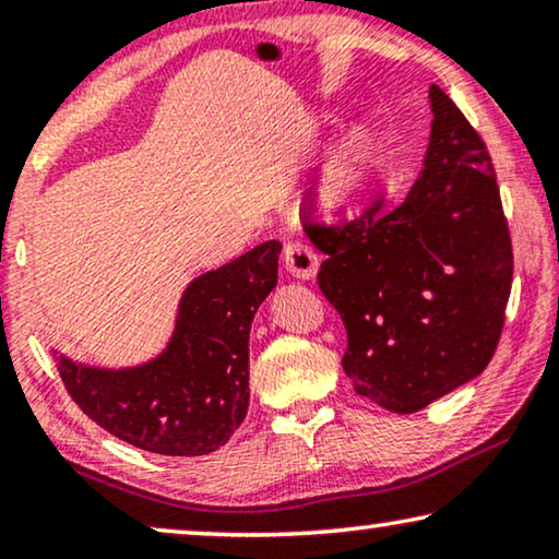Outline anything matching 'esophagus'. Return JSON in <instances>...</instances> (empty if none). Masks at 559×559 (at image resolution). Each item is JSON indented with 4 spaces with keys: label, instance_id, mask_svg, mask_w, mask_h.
<instances>
[{
    "label": "esophagus",
    "instance_id": "34e87169",
    "mask_svg": "<svg viewBox=\"0 0 559 559\" xmlns=\"http://www.w3.org/2000/svg\"><path fill=\"white\" fill-rule=\"evenodd\" d=\"M283 263H286V271L296 278H313L319 271V255L317 250L311 248L309 240L296 238L288 240L286 248H283Z\"/></svg>",
    "mask_w": 559,
    "mask_h": 559
}]
</instances>
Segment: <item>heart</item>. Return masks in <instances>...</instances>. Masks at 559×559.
I'll return each mask as SVG.
<instances>
[{
	"label": "heart",
	"instance_id": "1",
	"mask_svg": "<svg viewBox=\"0 0 559 559\" xmlns=\"http://www.w3.org/2000/svg\"><path fill=\"white\" fill-rule=\"evenodd\" d=\"M369 162H372V139L367 131L355 129L342 139V144L334 148L324 167V175L319 179V192L329 204L347 202L352 194L365 182Z\"/></svg>",
	"mask_w": 559,
	"mask_h": 559
}]
</instances>
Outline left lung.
<instances>
[{"label": "left lung", "instance_id": "1", "mask_svg": "<svg viewBox=\"0 0 559 559\" xmlns=\"http://www.w3.org/2000/svg\"><path fill=\"white\" fill-rule=\"evenodd\" d=\"M426 167L395 210L304 227L326 261L319 288L347 326L355 392L418 413L474 380L497 352L512 290V235L484 139L438 85Z\"/></svg>", "mask_w": 559, "mask_h": 559}]
</instances>
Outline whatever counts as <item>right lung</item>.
Wrapping results in <instances>:
<instances>
[{"mask_svg":"<svg viewBox=\"0 0 559 559\" xmlns=\"http://www.w3.org/2000/svg\"><path fill=\"white\" fill-rule=\"evenodd\" d=\"M281 242L269 240L187 286L175 334L141 367L100 369L60 357L68 395L93 423L162 455L225 445L248 413V336L276 288Z\"/></svg>","mask_w":559,"mask_h":559,"instance_id":"add662e5","label":"right lung"}]
</instances>
